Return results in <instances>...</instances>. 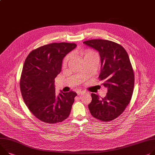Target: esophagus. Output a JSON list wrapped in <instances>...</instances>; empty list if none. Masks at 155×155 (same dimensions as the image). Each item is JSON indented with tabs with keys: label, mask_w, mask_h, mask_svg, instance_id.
I'll return each mask as SVG.
<instances>
[{
	"label": "esophagus",
	"mask_w": 155,
	"mask_h": 155,
	"mask_svg": "<svg viewBox=\"0 0 155 155\" xmlns=\"http://www.w3.org/2000/svg\"><path fill=\"white\" fill-rule=\"evenodd\" d=\"M77 93L78 96H82V95H84V94H86V92L84 91H78Z\"/></svg>",
	"instance_id": "esophagus-1"
}]
</instances>
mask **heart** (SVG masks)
I'll return each mask as SVG.
<instances>
[{"label": "heart", "mask_w": 155, "mask_h": 155, "mask_svg": "<svg viewBox=\"0 0 155 155\" xmlns=\"http://www.w3.org/2000/svg\"><path fill=\"white\" fill-rule=\"evenodd\" d=\"M82 54L84 56V58H86V57H87V56H89V55L94 54H96V53H95L94 51H92V50H87V51H84V53H82ZM70 58H71V55H68V56L64 58V61H63V65H66V64L68 63V62L69 61Z\"/></svg>", "instance_id": "heart-1"}]
</instances>
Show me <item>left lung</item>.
<instances>
[{
  "mask_svg": "<svg viewBox=\"0 0 155 155\" xmlns=\"http://www.w3.org/2000/svg\"><path fill=\"white\" fill-rule=\"evenodd\" d=\"M83 43L99 51L101 61L99 78L107 88L104 98L91 94L89 111L101 121L112 120L125 110L133 94L135 76L128 55L120 45L112 41L96 39Z\"/></svg>",
  "mask_w": 155,
  "mask_h": 155,
  "instance_id": "1",
  "label": "left lung"
}]
</instances>
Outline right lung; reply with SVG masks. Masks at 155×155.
I'll return each mask as SVG.
<instances>
[{"label":"right lung","instance_id":"right-lung-1","mask_svg":"<svg viewBox=\"0 0 155 155\" xmlns=\"http://www.w3.org/2000/svg\"><path fill=\"white\" fill-rule=\"evenodd\" d=\"M77 46L75 43H53L31 51L23 64L20 91L32 114L48 124L61 122L70 114L75 92L56 96L54 79L60 73L64 56Z\"/></svg>","mask_w":155,"mask_h":155}]
</instances>
